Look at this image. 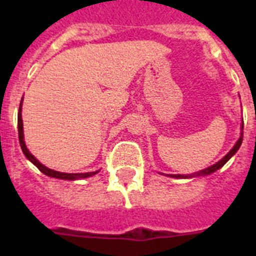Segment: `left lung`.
Returning a JSON list of instances; mask_svg holds the SVG:
<instances>
[{
    "label": "left lung",
    "instance_id": "8db88e82",
    "mask_svg": "<svg viewBox=\"0 0 256 256\" xmlns=\"http://www.w3.org/2000/svg\"><path fill=\"white\" fill-rule=\"evenodd\" d=\"M242 130H244V122H242ZM241 144H242V134H241V137H240V140L237 141V144H234V148L230 151V152L227 154V155L223 158L222 160H219L216 164L212 165V166H209V168L204 169V170H200L198 172V173H194V174H188V176H183V174H173V176H170V177H174V178H192V177H198V176H206V174H210V173H214L216 170H218V169H220L223 165L226 164V162H228V160L232 158V156L234 155V154L237 152V150L240 148V146H241Z\"/></svg>",
    "mask_w": 256,
    "mask_h": 256
}]
</instances>
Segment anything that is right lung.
Wrapping results in <instances>:
<instances>
[{
  "mask_svg": "<svg viewBox=\"0 0 256 256\" xmlns=\"http://www.w3.org/2000/svg\"><path fill=\"white\" fill-rule=\"evenodd\" d=\"M18 132H19V144H20V148H22V152L24 155L26 156V159L30 160L33 164L40 169V172L48 177L52 178H60V180H79V178H87V177H91V176H94L97 172H91V173H61V172H56V170H52V169L46 168L44 164H40L37 159H36L34 156L32 155L29 152V150L26 148V142H24V134H22V102H20V108H19V114H18Z\"/></svg>",
  "mask_w": 256,
  "mask_h": 256,
  "instance_id": "add662e5",
  "label": "right lung"
}]
</instances>
